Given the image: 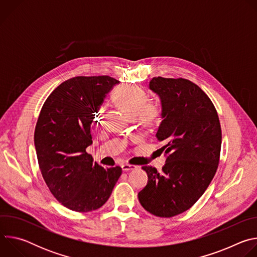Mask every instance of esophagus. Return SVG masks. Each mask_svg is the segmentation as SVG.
Instances as JSON below:
<instances>
[{"label":"esophagus","instance_id":"obj_1","mask_svg":"<svg viewBox=\"0 0 257 257\" xmlns=\"http://www.w3.org/2000/svg\"><path fill=\"white\" fill-rule=\"evenodd\" d=\"M137 167L136 166H133V165H129V164H124L122 165V170L124 172H128V171H132V170H135Z\"/></svg>","mask_w":257,"mask_h":257}]
</instances>
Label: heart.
<instances>
[{"instance_id":"1","label":"heart","mask_w":257,"mask_h":257,"mask_svg":"<svg viewBox=\"0 0 257 257\" xmlns=\"http://www.w3.org/2000/svg\"><path fill=\"white\" fill-rule=\"evenodd\" d=\"M116 99L129 117L134 118L138 116L139 121L143 125H151L157 120L160 114V109L156 104L146 103L148 94L141 87H119L116 91ZM102 107L99 109V113Z\"/></svg>"}]
</instances>
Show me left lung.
I'll return each mask as SVG.
<instances>
[{"label": "left lung", "mask_w": 257, "mask_h": 257, "mask_svg": "<svg viewBox=\"0 0 257 257\" xmlns=\"http://www.w3.org/2000/svg\"><path fill=\"white\" fill-rule=\"evenodd\" d=\"M149 87L162 105L156 137L166 143V164L162 172L142 167L149 181L138 199L152 214L171 217L189 209L208 187L218 165L222 130L214 105L195 83L154 77Z\"/></svg>", "instance_id": "1"}]
</instances>
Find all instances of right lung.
<instances>
[{
    "instance_id": "right-lung-1",
    "label": "right lung",
    "mask_w": 257,
    "mask_h": 257,
    "mask_svg": "<svg viewBox=\"0 0 257 257\" xmlns=\"http://www.w3.org/2000/svg\"><path fill=\"white\" fill-rule=\"evenodd\" d=\"M119 83L109 76H78L60 84L43 105L34 131L42 175L67 208L87 212L101 207L122 174L102 168L86 153L90 127L106 94Z\"/></svg>"
}]
</instances>
